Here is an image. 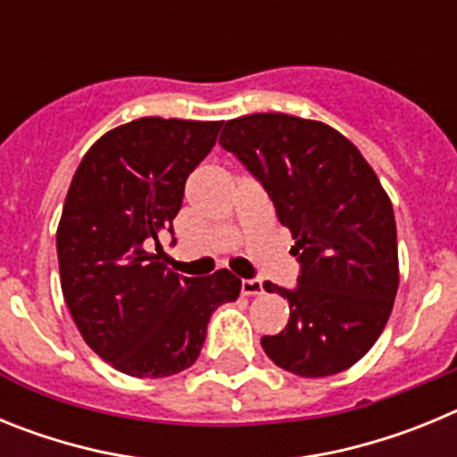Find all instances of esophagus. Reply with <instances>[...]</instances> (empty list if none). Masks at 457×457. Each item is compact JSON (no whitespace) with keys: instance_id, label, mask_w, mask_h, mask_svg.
<instances>
[{"instance_id":"obj_1","label":"esophagus","mask_w":457,"mask_h":457,"mask_svg":"<svg viewBox=\"0 0 457 457\" xmlns=\"http://www.w3.org/2000/svg\"><path fill=\"white\" fill-rule=\"evenodd\" d=\"M242 295H247V297L263 295V281H258V278H242Z\"/></svg>"}]
</instances>
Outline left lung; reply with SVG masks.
Listing matches in <instances>:
<instances>
[{"label": "left lung", "mask_w": 457, "mask_h": 457, "mask_svg": "<svg viewBox=\"0 0 457 457\" xmlns=\"http://www.w3.org/2000/svg\"><path fill=\"white\" fill-rule=\"evenodd\" d=\"M220 144L272 199L300 261L284 332L261 338L278 369L300 378L341 373L385 329L398 290L394 208L353 141L320 120L249 114L226 120Z\"/></svg>", "instance_id": "1"}]
</instances>
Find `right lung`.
<instances>
[{"mask_svg": "<svg viewBox=\"0 0 457 457\" xmlns=\"http://www.w3.org/2000/svg\"><path fill=\"white\" fill-rule=\"evenodd\" d=\"M221 125L130 120L100 137L72 176L56 228L63 300L88 348L132 378L189 369L212 311L240 295L242 281L228 270L180 277L148 252L162 231L173 236L185 180Z\"/></svg>", "mask_w": 457, "mask_h": 457, "instance_id": "obj_1", "label": "right lung"}]
</instances>
